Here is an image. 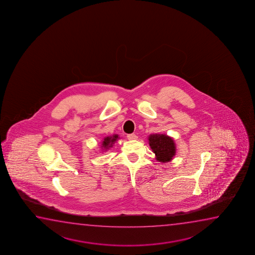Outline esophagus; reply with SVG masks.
I'll return each mask as SVG.
<instances>
[{"label":"esophagus","instance_id":"obj_1","mask_svg":"<svg viewBox=\"0 0 255 255\" xmlns=\"http://www.w3.org/2000/svg\"><path fill=\"white\" fill-rule=\"evenodd\" d=\"M127 138L129 140H136L137 139V136H136V134H129V135H127Z\"/></svg>","mask_w":255,"mask_h":255}]
</instances>
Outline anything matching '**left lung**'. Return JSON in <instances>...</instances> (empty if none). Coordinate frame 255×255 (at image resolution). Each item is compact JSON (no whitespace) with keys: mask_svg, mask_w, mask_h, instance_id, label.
Returning a JSON list of instances; mask_svg holds the SVG:
<instances>
[{"mask_svg":"<svg viewBox=\"0 0 255 255\" xmlns=\"http://www.w3.org/2000/svg\"><path fill=\"white\" fill-rule=\"evenodd\" d=\"M148 140L157 161L165 163L173 158L176 154V145L172 137L165 134H151Z\"/></svg>","mask_w":255,"mask_h":255,"instance_id":"1","label":"left lung"}]
</instances>
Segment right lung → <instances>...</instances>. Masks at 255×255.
<instances>
[{
	"label": "right lung",
	"mask_w": 255,
	"mask_h": 255,
	"mask_svg": "<svg viewBox=\"0 0 255 255\" xmlns=\"http://www.w3.org/2000/svg\"><path fill=\"white\" fill-rule=\"evenodd\" d=\"M119 138V135H117V134L105 137V139L103 140V142H102L101 148L103 150H107L110 147H112V144L115 143Z\"/></svg>",
	"instance_id": "add662e5"
}]
</instances>
